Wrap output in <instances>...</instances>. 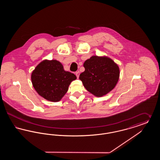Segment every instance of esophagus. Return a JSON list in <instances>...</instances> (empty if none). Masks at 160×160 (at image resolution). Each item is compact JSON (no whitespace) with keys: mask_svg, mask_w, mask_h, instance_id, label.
Here are the masks:
<instances>
[{"mask_svg":"<svg viewBox=\"0 0 160 160\" xmlns=\"http://www.w3.org/2000/svg\"><path fill=\"white\" fill-rule=\"evenodd\" d=\"M76 75L77 77V78H78L79 77V76H80V72L79 71H77L76 72Z\"/></svg>","mask_w":160,"mask_h":160,"instance_id":"34e87169","label":"esophagus"}]
</instances>
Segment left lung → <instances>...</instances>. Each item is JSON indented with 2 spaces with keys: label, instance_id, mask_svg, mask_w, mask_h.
<instances>
[{
  "label": "left lung",
  "instance_id": "left-lung-1",
  "mask_svg": "<svg viewBox=\"0 0 160 160\" xmlns=\"http://www.w3.org/2000/svg\"><path fill=\"white\" fill-rule=\"evenodd\" d=\"M84 71L79 78L88 91L97 97L114 89L119 78L118 65L110 58L93 56L84 62Z\"/></svg>",
  "mask_w": 160,
  "mask_h": 160
}]
</instances>
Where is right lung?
I'll return each instance as SVG.
<instances>
[{
	"label": "right lung",
	"instance_id": "right-lung-1",
	"mask_svg": "<svg viewBox=\"0 0 160 160\" xmlns=\"http://www.w3.org/2000/svg\"><path fill=\"white\" fill-rule=\"evenodd\" d=\"M77 77L74 74L65 71L60 62L44 60L33 71L31 80L38 94L53 102L59 101L68 90L71 82Z\"/></svg>",
	"mask_w": 160,
	"mask_h": 160
}]
</instances>
